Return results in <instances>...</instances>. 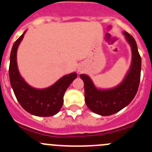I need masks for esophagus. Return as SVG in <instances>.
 <instances>
[{
    "label": "esophagus",
    "instance_id": "obj_1",
    "mask_svg": "<svg viewBox=\"0 0 152 152\" xmlns=\"http://www.w3.org/2000/svg\"><path fill=\"white\" fill-rule=\"evenodd\" d=\"M77 72H81V68H80V67H78V68H77Z\"/></svg>",
    "mask_w": 152,
    "mask_h": 152
}]
</instances>
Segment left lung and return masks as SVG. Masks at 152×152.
<instances>
[{
	"instance_id": "left-lung-1",
	"label": "left lung",
	"mask_w": 152,
	"mask_h": 152,
	"mask_svg": "<svg viewBox=\"0 0 152 152\" xmlns=\"http://www.w3.org/2000/svg\"><path fill=\"white\" fill-rule=\"evenodd\" d=\"M123 33L131 47L132 61L120 84L112 88L101 89L96 88L88 75H80L84 83L86 105L92 112L100 116H110L128 106L139 88L142 59L135 39L126 32Z\"/></svg>"
}]
</instances>
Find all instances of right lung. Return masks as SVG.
I'll use <instances>...</instances> for the list:
<instances>
[{"instance_id": "1", "label": "right lung", "mask_w": 152, "mask_h": 152, "mask_svg": "<svg viewBox=\"0 0 152 152\" xmlns=\"http://www.w3.org/2000/svg\"><path fill=\"white\" fill-rule=\"evenodd\" d=\"M26 32L17 39L12 47L9 67L10 85L17 100L25 110L36 116H54L61 110L64 92L77 75L72 72L64 75L55 84L42 89L28 84L20 74L17 61V49Z\"/></svg>"}]
</instances>
